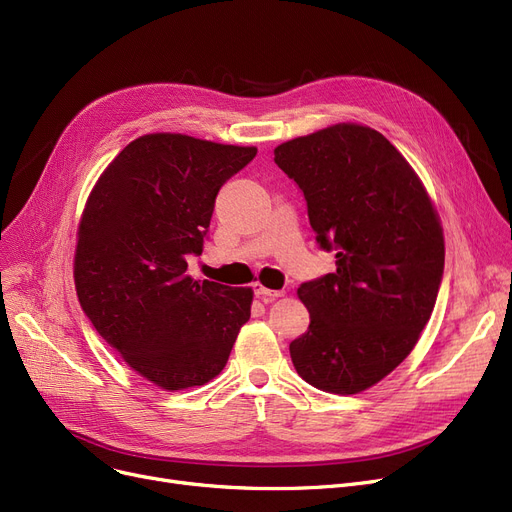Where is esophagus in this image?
I'll list each match as a JSON object with an SVG mask.
<instances>
[{
  "instance_id": "esophagus-1",
  "label": "esophagus",
  "mask_w": 512,
  "mask_h": 512,
  "mask_svg": "<svg viewBox=\"0 0 512 512\" xmlns=\"http://www.w3.org/2000/svg\"><path fill=\"white\" fill-rule=\"evenodd\" d=\"M253 292L257 294V297H261L263 301H276V299H280L286 294L284 290H270V288H265L261 284H253Z\"/></svg>"
}]
</instances>
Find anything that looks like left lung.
<instances>
[{"label":"left lung","instance_id":"8db88e82","mask_svg":"<svg viewBox=\"0 0 512 512\" xmlns=\"http://www.w3.org/2000/svg\"><path fill=\"white\" fill-rule=\"evenodd\" d=\"M307 201L336 272L303 282L309 330L290 342L311 386L357 394L398 367L434 311L444 274L438 213L407 159L378 130L336 124L274 151Z\"/></svg>","mask_w":512,"mask_h":512}]
</instances>
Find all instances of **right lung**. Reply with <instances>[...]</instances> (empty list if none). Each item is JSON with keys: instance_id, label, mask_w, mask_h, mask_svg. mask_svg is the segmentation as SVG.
Wrapping results in <instances>:
<instances>
[{"instance_id": "add662e5", "label": "right lung", "mask_w": 512, "mask_h": 512, "mask_svg": "<svg viewBox=\"0 0 512 512\" xmlns=\"http://www.w3.org/2000/svg\"><path fill=\"white\" fill-rule=\"evenodd\" d=\"M257 155L186 137L145 134L97 180L78 228L74 282L97 334L164 390L218 375L251 317V288L197 282L215 197Z\"/></svg>"}]
</instances>
